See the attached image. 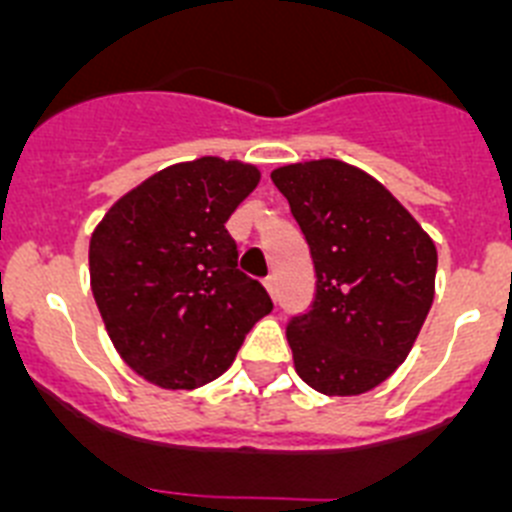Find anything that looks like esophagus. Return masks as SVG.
Listing matches in <instances>:
<instances>
[{"instance_id":"1","label":"esophagus","mask_w":512,"mask_h":512,"mask_svg":"<svg viewBox=\"0 0 512 512\" xmlns=\"http://www.w3.org/2000/svg\"><path fill=\"white\" fill-rule=\"evenodd\" d=\"M264 287H266V292H269V295L274 297V300H277V279L266 277L264 279Z\"/></svg>"}]
</instances>
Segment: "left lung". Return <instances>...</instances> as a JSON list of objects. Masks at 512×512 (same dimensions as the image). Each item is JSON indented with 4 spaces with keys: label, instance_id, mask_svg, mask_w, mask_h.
I'll use <instances>...</instances> for the list:
<instances>
[{
    "label": "left lung",
    "instance_id": "8db88e82",
    "mask_svg": "<svg viewBox=\"0 0 512 512\" xmlns=\"http://www.w3.org/2000/svg\"><path fill=\"white\" fill-rule=\"evenodd\" d=\"M310 246L315 300L287 325L312 390H374L410 354L433 305L436 246L374 176L336 158L271 171Z\"/></svg>",
    "mask_w": 512,
    "mask_h": 512
}]
</instances>
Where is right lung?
<instances>
[{"mask_svg": "<svg viewBox=\"0 0 512 512\" xmlns=\"http://www.w3.org/2000/svg\"><path fill=\"white\" fill-rule=\"evenodd\" d=\"M261 174L205 156L158 171L110 207L89 277L122 361L164 390H194L233 364L274 302L238 269L228 217Z\"/></svg>", "mask_w": 512, "mask_h": 512, "instance_id": "1", "label": "right lung"}]
</instances>
